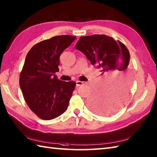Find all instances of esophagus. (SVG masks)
I'll list each match as a JSON object with an SVG mask.
<instances>
[{"label": "esophagus", "mask_w": 157, "mask_h": 157, "mask_svg": "<svg viewBox=\"0 0 157 157\" xmlns=\"http://www.w3.org/2000/svg\"><path fill=\"white\" fill-rule=\"evenodd\" d=\"M85 84H86V83L84 82H80V81H77L76 82V86H80L84 85Z\"/></svg>", "instance_id": "obj_1"}]
</instances>
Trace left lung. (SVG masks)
Returning a JSON list of instances; mask_svg holds the SVG:
<instances>
[{
	"instance_id": "left-lung-1",
	"label": "left lung",
	"mask_w": 157,
	"mask_h": 157,
	"mask_svg": "<svg viewBox=\"0 0 157 157\" xmlns=\"http://www.w3.org/2000/svg\"><path fill=\"white\" fill-rule=\"evenodd\" d=\"M75 48L101 69L98 86L88 101L90 108L98 115L114 114L124 105L132 86L128 49L120 41L99 34L82 36Z\"/></svg>"
}]
</instances>
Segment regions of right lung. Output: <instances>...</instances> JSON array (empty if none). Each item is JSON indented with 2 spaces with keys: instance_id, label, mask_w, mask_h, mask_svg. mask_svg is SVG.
<instances>
[{
  "instance_id": "obj_1",
  "label": "right lung",
  "mask_w": 157,
  "mask_h": 157,
  "mask_svg": "<svg viewBox=\"0 0 157 157\" xmlns=\"http://www.w3.org/2000/svg\"><path fill=\"white\" fill-rule=\"evenodd\" d=\"M75 36H54L29 50L19 75V86L29 108L39 118L51 120L67 109L75 82L59 80V58Z\"/></svg>"
}]
</instances>
